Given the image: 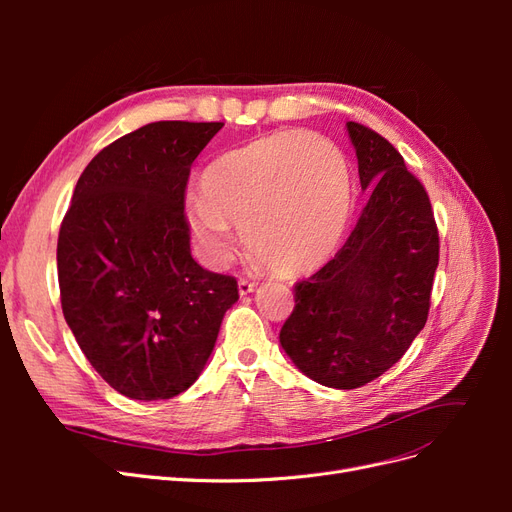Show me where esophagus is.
Returning a JSON list of instances; mask_svg holds the SVG:
<instances>
[{"mask_svg":"<svg viewBox=\"0 0 512 512\" xmlns=\"http://www.w3.org/2000/svg\"><path fill=\"white\" fill-rule=\"evenodd\" d=\"M254 290H256V282H250V280H245V277H241V280H239V294H241V297H245V294H250Z\"/></svg>","mask_w":512,"mask_h":512,"instance_id":"1","label":"esophagus"}]
</instances>
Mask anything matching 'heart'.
I'll return each instance as SVG.
<instances>
[{
  "instance_id": "obj_1",
  "label": "heart",
  "mask_w": 512,
  "mask_h": 512,
  "mask_svg": "<svg viewBox=\"0 0 512 512\" xmlns=\"http://www.w3.org/2000/svg\"><path fill=\"white\" fill-rule=\"evenodd\" d=\"M185 203V222L211 267L245 243L277 275L318 269L342 241L352 209L348 166L331 143L309 132H280L230 151Z\"/></svg>"
}]
</instances>
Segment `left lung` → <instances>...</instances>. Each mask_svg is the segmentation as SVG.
I'll return each instance as SVG.
<instances>
[{"label":"left lung","mask_w":512,"mask_h":512,"mask_svg":"<svg viewBox=\"0 0 512 512\" xmlns=\"http://www.w3.org/2000/svg\"><path fill=\"white\" fill-rule=\"evenodd\" d=\"M369 200L333 260L294 286L280 344L307 378L359 389L391 369L427 322L440 237L429 196L378 132L346 123Z\"/></svg>","instance_id":"8db88e82"}]
</instances>
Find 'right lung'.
<instances>
[{
	"label": "right lung",
	"mask_w": 512,
	"mask_h": 512,
	"mask_svg": "<svg viewBox=\"0 0 512 512\" xmlns=\"http://www.w3.org/2000/svg\"><path fill=\"white\" fill-rule=\"evenodd\" d=\"M222 121H156L104 147L76 183L59 228L61 309L108 386L141 401L196 382L237 280L190 254L185 188Z\"/></svg>",
	"instance_id": "obj_1"
}]
</instances>
